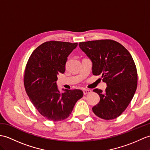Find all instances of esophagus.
Instances as JSON below:
<instances>
[{
  "label": "esophagus",
  "instance_id": "esophagus-1",
  "mask_svg": "<svg viewBox=\"0 0 150 150\" xmlns=\"http://www.w3.org/2000/svg\"><path fill=\"white\" fill-rule=\"evenodd\" d=\"M92 92V91L91 89H84L83 90V95H87V94H89V93H91Z\"/></svg>",
  "mask_w": 150,
  "mask_h": 150
}]
</instances>
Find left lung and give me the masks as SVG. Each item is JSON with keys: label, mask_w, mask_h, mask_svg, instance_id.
I'll return each mask as SVG.
<instances>
[{"label": "left lung", "mask_w": 150, "mask_h": 150, "mask_svg": "<svg viewBox=\"0 0 150 150\" xmlns=\"http://www.w3.org/2000/svg\"><path fill=\"white\" fill-rule=\"evenodd\" d=\"M92 62L94 75H102L105 92L95 89L100 102L93 107L97 116L109 120L120 116L134 97L137 86V73L131 54L122 45L110 40L79 44Z\"/></svg>", "instance_id": "1"}]
</instances>
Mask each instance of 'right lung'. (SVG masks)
Here are the masks:
<instances>
[{
    "label": "right lung",
    "instance_id": "add662e5",
    "mask_svg": "<svg viewBox=\"0 0 150 150\" xmlns=\"http://www.w3.org/2000/svg\"><path fill=\"white\" fill-rule=\"evenodd\" d=\"M77 43L50 41L40 45L30 56L24 74V86L30 102L41 115L53 121L63 120L83 96L80 89H62L57 75L63 74L68 55Z\"/></svg>",
    "mask_w": 150,
    "mask_h": 150
}]
</instances>
